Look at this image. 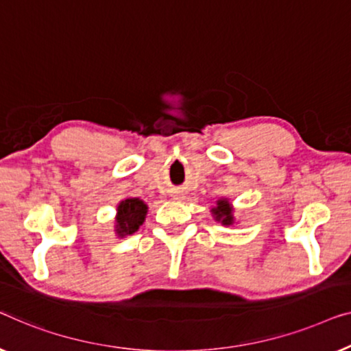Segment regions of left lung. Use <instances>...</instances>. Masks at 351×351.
Here are the masks:
<instances>
[{"mask_svg":"<svg viewBox=\"0 0 351 351\" xmlns=\"http://www.w3.org/2000/svg\"><path fill=\"white\" fill-rule=\"evenodd\" d=\"M211 216H213L215 221H218V223L226 227L235 224L234 205L226 197H221V199L216 200V206L211 208Z\"/></svg>","mask_w":351,"mask_h":351,"instance_id":"left-lung-1","label":"left lung"}]
</instances>
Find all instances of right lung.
<instances>
[{
    "instance_id": "right-lung-1",
    "label": "right lung",
    "mask_w": 351,
    "mask_h": 351,
    "mask_svg": "<svg viewBox=\"0 0 351 351\" xmlns=\"http://www.w3.org/2000/svg\"><path fill=\"white\" fill-rule=\"evenodd\" d=\"M149 206L138 197H127L116 206L114 232L119 239L135 234L145 223Z\"/></svg>"
}]
</instances>
